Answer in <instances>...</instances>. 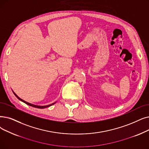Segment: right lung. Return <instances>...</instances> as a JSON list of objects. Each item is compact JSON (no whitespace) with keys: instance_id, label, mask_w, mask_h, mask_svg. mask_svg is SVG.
I'll return each instance as SVG.
<instances>
[{"instance_id":"right-lung-1","label":"right lung","mask_w":149,"mask_h":149,"mask_svg":"<svg viewBox=\"0 0 149 149\" xmlns=\"http://www.w3.org/2000/svg\"><path fill=\"white\" fill-rule=\"evenodd\" d=\"M13 93H14V94L15 95V96L19 100H21V101H22V102H23L24 103H26L27 105H29V106H31V107H35V108H40V109H42V108H47V107H50V106H52V105H54V104H55V103H52V104H50V105H45V106H39V105H33V104H31V103H29V102H25V100H22V99H21L20 97H19L13 92Z\"/></svg>"}]
</instances>
